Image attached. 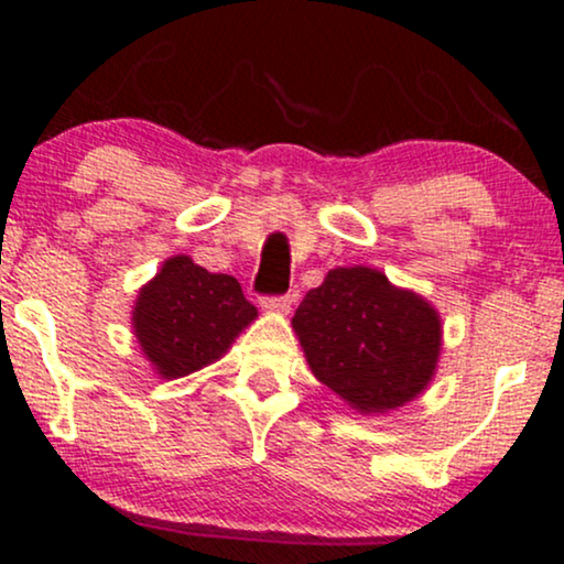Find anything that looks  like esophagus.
Wrapping results in <instances>:
<instances>
[{
	"label": "esophagus",
	"instance_id": "esophagus-1",
	"mask_svg": "<svg viewBox=\"0 0 564 564\" xmlns=\"http://www.w3.org/2000/svg\"><path fill=\"white\" fill-rule=\"evenodd\" d=\"M291 302H294V296H291V294H283V296H273V300H262V307L268 310V313L286 315L289 310H291Z\"/></svg>",
	"mask_w": 564,
	"mask_h": 564
}]
</instances>
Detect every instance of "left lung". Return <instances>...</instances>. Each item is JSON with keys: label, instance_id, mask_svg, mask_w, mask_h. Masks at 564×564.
<instances>
[{"label": "left lung", "instance_id": "obj_1", "mask_svg": "<svg viewBox=\"0 0 564 564\" xmlns=\"http://www.w3.org/2000/svg\"><path fill=\"white\" fill-rule=\"evenodd\" d=\"M291 326L315 379L360 413L411 403L435 377L443 341L437 310L373 268L328 270Z\"/></svg>", "mask_w": 564, "mask_h": 564}]
</instances>
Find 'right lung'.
<instances>
[{"instance_id": "1", "label": "right lung", "mask_w": 564, "mask_h": 564, "mask_svg": "<svg viewBox=\"0 0 564 564\" xmlns=\"http://www.w3.org/2000/svg\"><path fill=\"white\" fill-rule=\"evenodd\" d=\"M254 318L257 307L236 278L177 254L140 289L132 328L153 371L180 379L223 358Z\"/></svg>"}]
</instances>
